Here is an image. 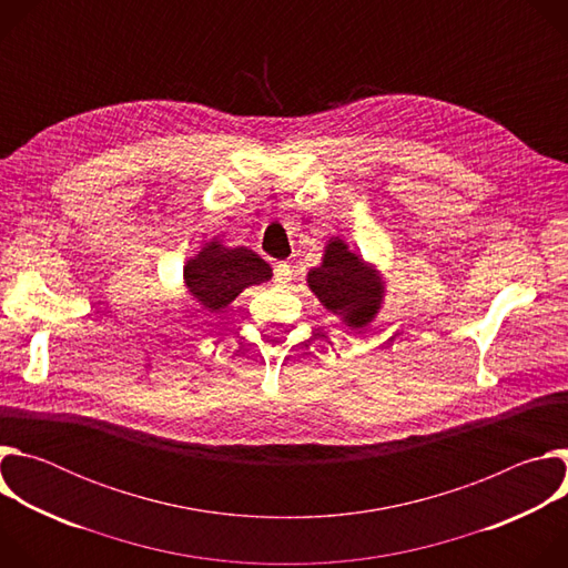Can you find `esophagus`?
Returning <instances> with one entry per match:
<instances>
[{"instance_id": "1", "label": "esophagus", "mask_w": 568, "mask_h": 568, "mask_svg": "<svg viewBox=\"0 0 568 568\" xmlns=\"http://www.w3.org/2000/svg\"><path fill=\"white\" fill-rule=\"evenodd\" d=\"M292 276V265L290 263H276L274 265V278L276 281H290Z\"/></svg>"}]
</instances>
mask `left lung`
Segmentation results:
<instances>
[{
	"label": "left lung",
	"mask_w": 568,
	"mask_h": 568,
	"mask_svg": "<svg viewBox=\"0 0 568 568\" xmlns=\"http://www.w3.org/2000/svg\"><path fill=\"white\" fill-rule=\"evenodd\" d=\"M307 285L333 314L351 328H364L379 310L384 287L375 270L348 250L344 240H331L321 267L310 270Z\"/></svg>",
	"instance_id": "8db88e82"
}]
</instances>
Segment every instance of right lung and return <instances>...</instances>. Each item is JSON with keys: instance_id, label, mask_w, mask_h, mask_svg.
<instances>
[{"instance_id": "right-lung-1", "label": "right lung", "mask_w": 568, "mask_h": 568, "mask_svg": "<svg viewBox=\"0 0 568 568\" xmlns=\"http://www.w3.org/2000/svg\"><path fill=\"white\" fill-rule=\"evenodd\" d=\"M270 278L272 267L258 254L247 247H222L220 242H209L184 267L193 305L204 312L226 307L242 290Z\"/></svg>"}]
</instances>
